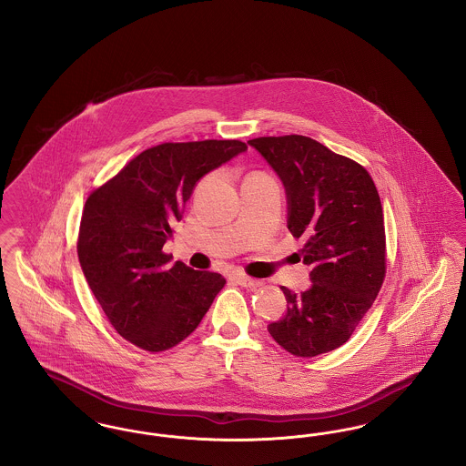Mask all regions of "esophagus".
Segmentation results:
<instances>
[{"label": "esophagus", "instance_id": "esophagus-1", "mask_svg": "<svg viewBox=\"0 0 466 466\" xmlns=\"http://www.w3.org/2000/svg\"><path fill=\"white\" fill-rule=\"evenodd\" d=\"M234 281H236L238 285L244 287V289H257V287L262 285L258 279L249 278V276H244V274H236V276H234Z\"/></svg>", "mask_w": 466, "mask_h": 466}]
</instances>
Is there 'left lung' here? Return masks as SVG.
I'll list each match as a JSON object with an SVG mask.
<instances>
[{
	"label": "left lung",
	"mask_w": 466,
	"mask_h": 466,
	"mask_svg": "<svg viewBox=\"0 0 466 466\" xmlns=\"http://www.w3.org/2000/svg\"><path fill=\"white\" fill-rule=\"evenodd\" d=\"M283 179L289 228L306 244L309 289L283 287L287 312L267 327L272 339L300 358L340 348L372 308L386 276L384 215L374 179L350 157L300 134L248 141Z\"/></svg>",
	"instance_id": "1"
}]
</instances>
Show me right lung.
Listing matches in <instances>:
<instances>
[{"label":"right lung","mask_w":466,"mask_h":466,"mask_svg":"<svg viewBox=\"0 0 466 466\" xmlns=\"http://www.w3.org/2000/svg\"><path fill=\"white\" fill-rule=\"evenodd\" d=\"M246 148L239 139L162 143L86 200L80 266L111 327L136 348L160 353L177 346L223 289L222 274L169 264L162 246L200 177Z\"/></svg>","instance_id":"1"}]
</instances>
